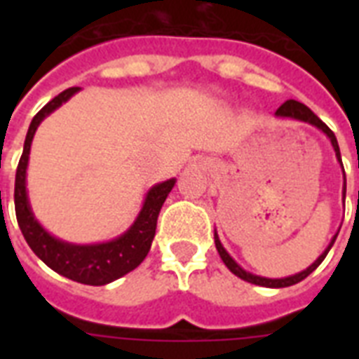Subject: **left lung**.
<instances>
[{"mask_svg":"<svg viewBox=\"0 0 359 359\" xmlns=\"http://www.w3.org/2000/svg\"><path fill=\"white\" fill-rule=\"evenodd\" d=\"M276 117H283V119H296V121H302V123H309L313 124V126H317L318 130H323L324 134L328 135L330 141H332V147H334L335 151V156H337V160H339V163L343 165V162H341V152H339V145H337V140H335V134L332 132V130L326 126V124L323 123V121L318 119L317 115L313 114L311 109L307 108L306 104L302 102H296V100H287L285 104H281L278 108V111H276ZM343 173H345V169H343ZM346 194V179H345V186H343V196ZM335 238H337V235L332 238V242H330V245L324 250V253L320 257H318L317 261L313 262L311 266L306 268V270H302V272L294 273V276H289V278H281V279H270V278H261V276H255V273H250L245 272L244 268H240V264H236V261L233 259V257L225 251V248L222 245V242H219L218 238V233H214V242H216V250H218L219 257H222V261L225 262V266L229 268L231 272L235 273V276H238L240 279H244V281H248V283H253V285H261V287H270V289H281V287H290V285H296L300 283L302 279H306L309 273L313 272V270H317V266L320 264V262L324 261V257L328 255L330 248L334 245Z\"/></svg>","mask_w":359,"mask_h":359,"instance_id":"left-lung-1","label":"left lung"}]
</instances>
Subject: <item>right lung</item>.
<instances>
[{
  "mask_svg": "<svg viewBox=\"0 0 359 359\" xmlns=\"http://www.w3.org/2000/svg\"><path fill=\"white\" fill-rule=\"evenodd\" d=\"M78 91H80V87H70L67 91L59 93L57 97L52 98L31 121L27 135H25L24 152H22L18 169H16L14 208H16V219H18L20 231H22L25 242L29 244L33 253L44 264L52 268L53 272L83 285H106L123 278L124 273L132 272L143 262L151 250L154 233H156L160 208L175 186V179L152 186L132 227L124 235L109 240V242L78 245L69 244V242H63V240L50 235L36 222L29 207L27 190H25V169L29 162L31 141H33L39 124Z\"/></svg>",
  "mask_w": 359,
  "mask_h": 359,
  "instance_id": "obj_1",
  "label": "right lung"
}]
</instances>
